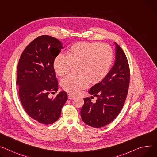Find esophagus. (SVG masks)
Listing matches in <instances>:
<instances>
[{"label": "esophagus", "instance_id": "esophagus-1", "mask_svg": "<svg viewBox=\"0 0 157 157\" xmlns=\"http://www.w3.org/2000/svg\"><path fill=\"white\" fill-rule=\"evenodd\" d=\"M75 98V96L71 94H68V99H73Z\"/></svg>", "mask_w": 157, "mask_h": 157}]
</instances>
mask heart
Masks as SVG:
<instances>
[{"instance_id": "obj_1", "label": "heart", "mask_w": 157, "mask_h": 157, "mask_svg": "<svg viewBox=\"0 0 157 157\" xmlns=\"http://www.w3.org/2000/svg\"><path fill=\"white\" fill-rule=\"evenodd\" d=\"M113 60L111 48L99 42H77L70 48L67 56L59 54L54 61V69L59 76L69 72L73 66L78 65L79 75H70L61 81L66 91L77 93L93 83L101 81L108 73Z\"/></svg>"}]
</instances>
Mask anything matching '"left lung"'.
I'll list each match as a JSON object with an SVG mask.
<instances>
[{
  "instance_id": "left-lung-1",
  "label": "left lung",
  "mask_w": 157,
  "mask_h": 157,
  "mask_svg": "<svg viewBox=\"0 0 157 157\" xmlns=\"http://www.w3.org/2000/svg\"><path fill=\"white\" fill-rule=\"evenodd\" d=\"M114 65L105 78L90 88L88 93L96 96L95 103L84 98L81 117L86 124L101 128L111 123L121 111L130 82V68L126 55L117 42ZM93 96H91V98Z\"/></svg>"
}]
</instances>
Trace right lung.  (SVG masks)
<instances>
[{"mask_svg":"<svg viewBox=\"0 0 157 157\" xmlns=\"http://www.w3.org/2000/svg\"><path fill=\"white\" fill-rule=\"evenodd\" d=\"M64 48L58 39L39 36L25 48L18 63L16 84L22 105L28 115L44 124L59 118L67 99L64 91L54 98L48 97L58 90L54 61Z\"/></svg>","mask_w":157,"mask_h":157,"instance_id":"obj_1","label":"right lung"}]
</instances>
